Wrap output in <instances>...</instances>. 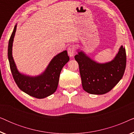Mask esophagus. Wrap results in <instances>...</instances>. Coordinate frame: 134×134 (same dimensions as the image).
Wrapping results in <instances>:
<instances>
[{"label":"esophagus","mask_w":134,"mask_h":134,"mask_svg":"<svg viewBox=\"0 0 134 134\" xmlns=\"http://www.w3.org/2000/svg\"><path fill=\"white\" fill-rule=\"evenodd\" d=\"M75 47L73 46H70L68 48V54L69 57H73L75 54Z\"/></svg>","instance_id":"esophagus-1"}]
</instances>
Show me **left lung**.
I'll return each instance as SVG.
<instances>
[{"instance_id":"1","label":"left lung","mask_w":134,"mask_h":134,"mask_svg":"<svg viewBox=\"0 0 134 134\" xmlns=\"http://www.w3.org/2000/svg\"><path fill=\"white\" fill-rule=\"evenodd\" d=\"M79 66L82 87L92 94H103L111 90L123 76L126 66L125 47H120L111 62L99 63L80 51L74 56Z\"/></svg>"}]
</instances>
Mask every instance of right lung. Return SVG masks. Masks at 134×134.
Listing matches in <instances>:
<instances>
[{
    "label": "right lung",
    "mask_w": 134,
    "mask_h": 134,
    "mask_svg": "<svg viewBox=\"0 0 134 134\" xmlns=\"http://www.w3.org/2000/svg\"><path fill=\"white\" fill-rule=\"evenodd\" d=\"M17 25L14 26L8 42V57L13 77L20 90L27 94L38 99H43L55 93L57 88L60 74L63 67L69 60L66 51H64L51 60L44 72L35 77L20 73L12 56V46Z\"/></svg>",
    "instance_id": "obj_1"
}]
</instances>
